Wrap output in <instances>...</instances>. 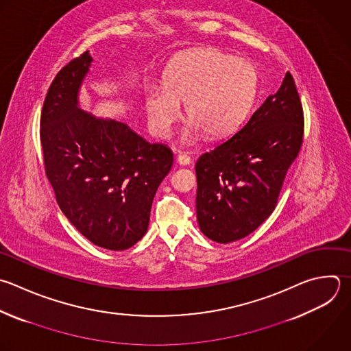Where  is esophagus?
<instances>
[{
	"instance_id": "1",
	"label": "esophagus",
	"mask_w": 351,
	"mask_h": 351,
	"mask_svg": "<svg viewBox=\"0 0 351 351\" xmlns=\"http://www.w3.org/2000/svg\"><path fill=\"white\" fill-rule=\"evenodd\" d=\"M177 163L181 166H188V165H191V158L186 154H180L177 156Z\"/></svg>"
}]
</instances>
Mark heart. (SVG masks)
<instances>
[{
    "instance_id": "heart-1",
    "label": "heart",
    "mask_w": 351,
    "mask_h": 351,
    "mask_svg": "<svg viewBox=\"0 0 351 351\" xmlns=\"http://www.w3.org/2000/svg\"><path fill=\"white\" fill-rule=\"evenodd\" d=\"M256 86L258 71L247 59L211 48L182 53L169 66L163 88L145 92L148 126L154 136L167 138L185 104L191 121L181 136L184 144L196 143L203 133L228 136L250 112Z\"/></svg>"
}]
</instances>
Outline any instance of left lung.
<instances>
[{
	"instance_id": "left-lung-1",
	"label": "left lung",
	"mask_w": 351,
	"mask_h": 351,
	"mask_svg": "<svg viewBox=\"0 0 351 351\" xmlns=\"http://www.w3.org/2000/svg\"><path fill=\"white\" fill-rule=\"evenodd\" d=\"M302 140L303 110L287 73L243 128L197 159L196 214L203 234L226 244L265 222Z\"/></svg>"
}]
</instances>
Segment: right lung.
Wrapping results in <instances>:
<instances>
[{"mask_svg": "<svg viewBox=\"0 0 351 351\" xmlns=\"http://www.w3.org/2000/svg\"><path fill=\"white\" fill-rule=\"evenodd\" d=\"M92 63L89 51L71 60L48 90L40 132L44 162L56 202L78 232L101 248L122 251L147 233L173 154L122 122L81 108Z\"/></svg>", "mask_w": 351, "mask_h": 351, "instance_id": "obj_1", "label": "right lung"}]
</instances>
